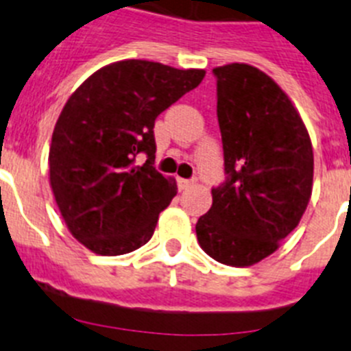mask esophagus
I'll return each instance as SVG.
<instances>
[{"mask_svg": "<svg viewBox=\"0 0 351 351\" xmlns=\"http://www.w3.org/2000/svg\"><path fill=\"white\" fill-rule=\"evenodd\" d=\"M193 179H179L178 184H179V190H188L191 184H193Z\"/></svg>", "mask_w": 351, "mask_h": 351, "instance_id": "esophagus-1", "label": "esophagus"}]
</instances>
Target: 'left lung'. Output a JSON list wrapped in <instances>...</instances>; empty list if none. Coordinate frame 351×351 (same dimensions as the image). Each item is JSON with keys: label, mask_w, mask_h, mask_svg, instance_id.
<instances>
[{"label": "left lung", "mask_w": 351, "mask_h": 351, "mask_svg": "<svg viewBox=\"0 0 351 351\" xmlns=\"http://www.w3.org/2000/svg\"><path fill=\"white\" fill-rule=\"evenodd\" d=\"M226 179L197 221L210 258L247 267L272 255L302 218L313 190V145L287 93L258 68H214Z\"/></svg>", "instance_id": "1"}]
</instances>
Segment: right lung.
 I'll return each mask as SVG.
<instances>
[{"label": "right lung", "instance_id": "add662e5", "mask_svg": "<svg viewBox=\"0 0 351 351\" xmlns=\"http://www.w3.org/2000/svg\"><path fill=\"white\" fill-rule=\"evenodd\" d=\"M206 70L145 60L107 64L68 98L52 133L49 179L68 230L101 256L125 255L153 237L178 195L153 167L154 121L202 82ZM138 152L148 154L133 166Z\"/></svg>", "mask_w": 351, "mask_h": 351}]
</instances>
